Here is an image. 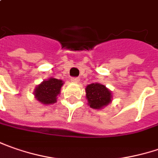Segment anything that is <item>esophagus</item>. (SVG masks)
Listing matches in <instances>:
<instances>
[{"label": "esophagus", "mask_w": 158, "mask_h": 158, "mask_svg": "<svg viewBox=\"0 0 158 158\" xmlns=\"http://www.w3.org/2000/svg\"><path fill=\"white\" fill-rule=\"evenodd\" d=\"M71 81L74 82V83H77L79 81V79L78 77H72V78H71Z\"/></svg>", "instance_id": "1"}]
</instances>
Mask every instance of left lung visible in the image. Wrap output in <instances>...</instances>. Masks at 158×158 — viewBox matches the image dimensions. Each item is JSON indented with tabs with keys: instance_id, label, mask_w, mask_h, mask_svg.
I'll return each instance as SVG.
<instances>
[{
	"instance_id": "left-lung-1",
	"label": "left lung",
	"mask_w": 158,
	"mask_h": 158,
	"mask_svg": "<svg viewBox=\"0 0 158 158\" xmlns=\"http://www.w3.org/2000/svg\"><path fill=\"white\" fill-rule=\"evenodd\" d=\"M86 96L89 106L93 109H102L111 101V93L99 83H93L86 86Z\"/></svg>"
}]
</instances>
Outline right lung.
Here are the masks:
<instances>
[{
	"label": "right lung",
	"instance_id": "add662e5",
	"mask_svg": "<svg viewBox=\"0 0 158 158\" xmlns=\"http://www.w3.org/2000/svg\"><path fill=\"white\" fill-rule=\"evenodd\" d=\"M63 81L50 78L40 84L34 91V95L39 102L43 104H52L56 102V96L63 86Z\"/></svg>",
	"mask_w": 158,
	"mask_h": 158
}]
</instances>
